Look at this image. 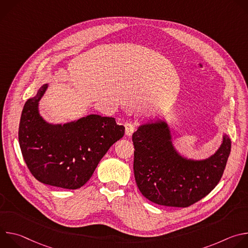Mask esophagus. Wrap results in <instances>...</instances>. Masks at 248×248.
<instances>
[{
  "label": "esophagus",
  "instance_id": "34e87169",
  "mask_svg": "<svg viewBox=\"0 0 248 248\" xmlns=\"http://www.w3.org/2000/svg\"><path fill=\"white\" fill-rule=\"evenodd\" d=\"M135 128H136V126H135L134 124H125V134H126L127 136H131L132 133L135 131Z\"/></svg>",
  "mask_w": 248,
  "mask_h": 248
}]
</instances>
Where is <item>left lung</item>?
Masks as SVG:
<instances>
[{
    "instance_id": "obj_1",
    "label": "left lung",
    "mask_w": 248,
    "mask_h": 248,
    "mask_svg": "<svg viewBox=\"0 0 248 248\" xmlns=\"http://www.w3.org/2000/svg\"><path fill=\"white\" fill-rule=\"evenodd\" d=\"M132 141L138 189L151 202L170 207H188L213 190L222 178L232 146L224 133L213 155L202 160L186 158L175 149L165 117L140 124Z\"/></svg>"
}]
</instances>
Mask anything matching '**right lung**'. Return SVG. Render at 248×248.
I'll return each mask as SVG.
<instances>
[{
  "instance_id": "right-lung-1",
  "label": "right lung",
  "mask_w": 248,
  "mask_h": 248,
  "mask_svg": "<svg viewBox=\"0 0 248 248\" xmlns=\"http://www.w3.org/2000/svg\"><path fill=\"white\" fill-rule=\"evenodd\" d=\"M49 84L24 104L18 128L23 159L33 176L52 186L78 189L92 176L110 147L124 134L114 118L88 115L77 121L50 124L39 112Z\"/></svg>"
}]
</instances>
